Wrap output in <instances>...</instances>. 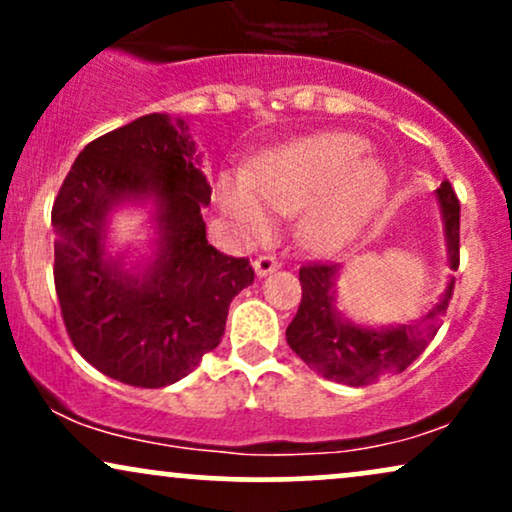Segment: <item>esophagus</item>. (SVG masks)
I'll return each mask as SVG.
<instances>
[{
  "instance_id": "34e87169",
  "label": "esophagus",
  "mask_w": 512,
  "mask_h": 512,
  "mask_svg": "<svg viewBox=\"0 0 512 512\" xmlns=\"http://www.w3.org/2000/svg\"><path fill=\"white\" fill-rule=\"evenodd\" d=\"M255 272H257V276H267V274H272V272H276V269H279V260H276L274 255H260L257 257L255 262Z\"/></svg>"
}]
</instances>
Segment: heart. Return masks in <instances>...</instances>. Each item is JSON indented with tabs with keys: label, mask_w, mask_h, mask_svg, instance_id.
Returning <instances> with one entry per match:
<instances>
[{
	"label": "heart",
	"mask_w": 512,
	"mask_h": 512,
	"mask_svg": "<svg viewBox=\"0 0 512 512\" xmlns=\"http://www.w3.org/2000/svg\"><path fill=\"white\" fill-rule=\"evenodd\" d=\"M366 149V139L346 132L279 146L250 175H221V211L245 236L267 238L274 228L272 211L289 216L305 208V243L320 252L342 248L378 211L390 185L385 163Z\"/></svg>",
	"instance_id": "obj_1"
}]
</instances>
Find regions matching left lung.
Listing matches in <instances>:
<instances>
[{
	"label": "left lung",
	"instance_id": "8db88e82",
	"mask_svg": "<svg viewBox=\"0 0 512 512\" xmlns=\"http://www.w3.org/2000/svg\"><path fill=\"white\" fill-rule=\"evenodd\" d=\"M436 197L443 216L450 269H457L460 267V202L450 182L438 187ZM337 276L339 264H303L298 272L303 298L296 317L286 327V342L310 370L346 385H368L409 368L436 337L455 289V276H450L436 308L419 322L375 330V327L354 325L339 313L334 305Z\"/></svg>",
	"mask_w": 512,
	"mask_h": 512
}]
</instances>
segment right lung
<instances>
[{
  "mask_svg": "<svg viewBox=\"0 0 512 512\" xmlns=\"http://www.w3.org/2000/svg\"><path fill=\"white\" fill-rule=\"evenodd\" d=\"M155 204V260L134 273L104 250L120 203ZM211 202L182 120L151 113L76 156L52 204L55 289L69 339L101 373L134 387H166L219 346L228 305L252 284L250 260L209 245Z\"/></svg>",
  "mask_w": 512,
  "mask_h": 512,
  "instance_id": "add662e5",
  "label": "right lung"
}]
</instances>
